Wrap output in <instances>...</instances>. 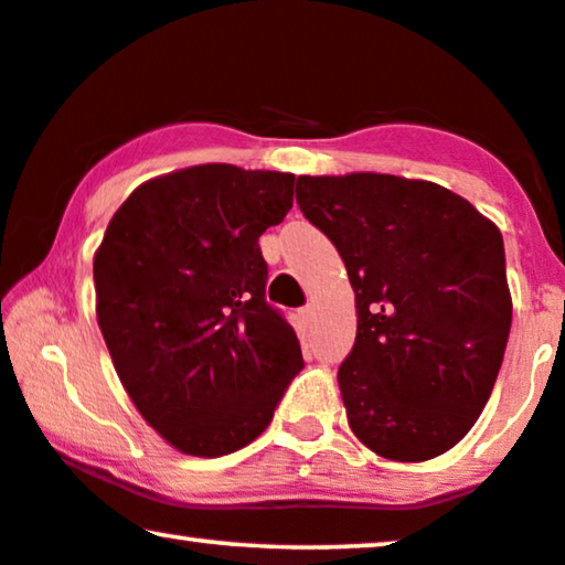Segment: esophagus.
Segmentation results:
<instances>
[{
    "label": "esophagus",
    "mask_w": 565,
    "mask_h": 565,
    "mask_svg": "<svg viewBox=\"0 0 565 565\" xmlns=\"http://www.w3.org/2000/svg\"><path fill=\"white\" fill-rule=\"evenodd\" d=\"M313 316H316V308H313L311 303L303 306V308H300V311H298V319L303 321V323H311V321H313Z\"/></svg>",
    "instance_id": "34e87169"
}]
</instances>
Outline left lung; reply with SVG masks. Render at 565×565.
Segmentation results:
<instances>
[{
	"label": "left lung",
	"mask_w": 565,
	"mask_h": 565,
	"mask_svg": "<svg viewBox=\"0 0 565 565\" xmlns=\"http://www.w3.org/2000/svg\"><path fill=\"white\" fill-rule=\"evenodd\" d=\"M300 213L344 259L358 337L339 365L354 437L422 462L481 416L512 329L504 238L435 182L358 172L298 177Z\"/></svg>",
	"instance_id": "left-lung-1"
}]
</instances>
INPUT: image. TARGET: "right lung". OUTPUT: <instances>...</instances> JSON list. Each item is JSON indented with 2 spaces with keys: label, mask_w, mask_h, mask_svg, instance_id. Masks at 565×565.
Instances as JSON below:
<instances>
[{
  "label": "right lung",
  "mask_w": 565,
  "mask_h": 565,
  "mask_svg": "<svg viewBox=\"0 0 565 565\" xmlns=\"http://www.w3.org/2000/svg\"><path fill=\"white\" fill-rule=\"evenodd\" d=\"M292 182L200 164L141 184L107 223L97 323L130 401L184 455L242 450L303 370L296 331L265 298L259 249Z\"/></svg>",
  "instance_id": "right-lung-1"
}]
</instances>
